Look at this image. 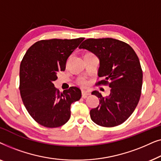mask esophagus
Listing matches in <instances>:
<instances>
[{
	"mask_svg": "<svg viewBox=\"0 0 161 161\" xmlns=\"http://www.w3.org/2000/svg\"><path fill=\"white\" fill-rule=\"evenodd\" d=\"M90 92L89 91H85V90H83L82 91V97H86L88 95H90Z\"/></svg>",
	"mask_w": 161,
	"mask_h": 161,
	"instance_id": "1",
	"label": "esophagus"
}]
</instances>
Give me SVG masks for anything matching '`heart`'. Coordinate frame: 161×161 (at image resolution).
Instances as JSON below:
<instances>
[{
  "instance_id": "obj_1",
  "label": "heart",
  "mask_w": 161,
  "mask_h": 161,
  "mask_svg": "<svg viewBox=\"0 0 161 161\" xmlns=\"http://www.w3.org/2000/svg\"><path fill=\"white\" fill-rule=\"evenodd\" d=\"M78 83L82 86H86L87 85V81L84 78H80L78 80Z\"/></svg>"
}]
</instances>
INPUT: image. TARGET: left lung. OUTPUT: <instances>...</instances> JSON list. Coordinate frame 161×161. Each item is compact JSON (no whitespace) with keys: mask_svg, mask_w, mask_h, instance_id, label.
<instances>
[{"mask_svg":"<svg viewBox=\"0 0 161 161\" xmlns=\"http://www.w3.org/2000/svg\"><path fill=\"white\" fill-rule=\"evenodd\" d=\"M100 58L96 85L109 86L111 94L103 97L97 91L100 105L90 111L95 124L105 127L118 126L128 119L137 106L142 94L143 72L138 57L128 44L112 38L88 39L79 47Z\"/></svg>","mask_w":161,"mask_h":161,"instance_id":"obj_1","label":"left lung"}]
</instances>
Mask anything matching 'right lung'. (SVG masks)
Instances as JSON below:
<instances>
[{
  "mask_svg": "<svg viewBox=\"0 0 161 161\" xmlns=\"http://www.w3.org/2000/svg\"><path fill=\"white\" fill-rule=\"evenodd\" d=\"M84 38L40 40L28 48L19 67V92L31 116L39 125L54 128L69 119L70 105L81 97L79 88L60 92L53 83Z\"/></svg>",
  "mask_w": 161,
  "mask_h": 161,
  "instance_id": "1",
  "label": "right lung"
}]
</instances>
